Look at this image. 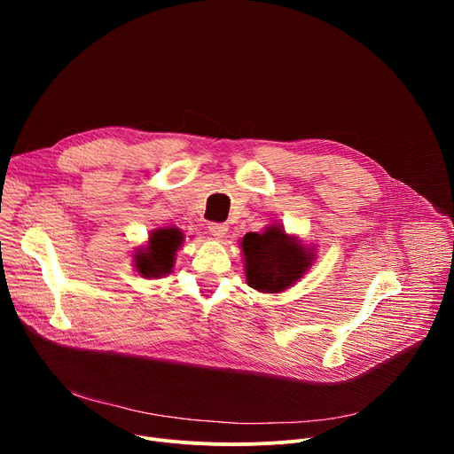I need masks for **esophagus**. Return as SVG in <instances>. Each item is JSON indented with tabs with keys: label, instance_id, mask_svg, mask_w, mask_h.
<instances>
[{
	"label": "esophagus",
	"instance_id": "obj_1",
	"mask_svg": "<svg viewBox=\"0 0 454 454\" xmlns=\"http://www.w3.org/2000/svg\"><path fill=\"white\" fill-rule=\"evenodd\" d=\"M207 228H209L211 235L219 237V239H221V237H224V235H226V231H228V226H226L224 223H211Z\"/></svg>",
	"mask_w": 454,
	"mask_h": 454
}]
</instances>
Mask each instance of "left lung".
<instances>
[{"instance_id":"obj_1","label":"left lung","mask_w":454,"mask_h":454,"mask_svg":"<svg viewBox=\"0 0 454 454\" xmlns=\"http://www.w3.org/2000/svg\"><path fill=\"white\" fill-rule=\"evenodd\" d=\"M241 245L247 259V281L261 293L285 291L311 267V252L276 226L263 233H247Z\"/></svg>"}]
</instances>
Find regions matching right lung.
Listing matches in <instances>:
<instances>
[{
  "instance_id": "add662e5",
  "label": "right lung",
  "mask_w": 454,
  "mask_h": 454,
  "mask_svg": "<svg viewBox=\"0 0 454 454\" xmlns=\"http://www.w3.org/2000/svg\"><path fill=\"white\" fill-rule=\"evenodd\" d=\"M182 243V233L175 228L158 230L151 235L147 250H141L136 255V267L139 274L147 278H160L169 274L175 263V252Z\"/></svg>"
}]
</instances>
